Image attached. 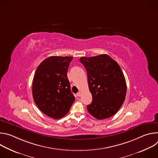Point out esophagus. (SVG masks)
Wrapping results in <instances>:
<instances>
[{
  "label": "esophagus",
  "instance_id": "34e87169",
  "mask_svg": "<svg viewBox=\"0 0 158 158\" xmlns=\"http://www.w3.org/2000/svg\"><path fill=\"white\" fill-rule=\"evenodd\" d=\"M81 94H82V93H81V92H79L77 94V96H79V97H80L81 96Z\"/></svg>",
  "mask_w": 158,
  "mask_h": 158
}]
</instances>
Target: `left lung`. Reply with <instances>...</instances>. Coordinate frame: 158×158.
Instances as JSON below:
<instances>
[{
	"instance_id": "obj_1",
	"label": "left lung",
	"mask_w": 158,
	"mask_h": 158,
	"mask_svg": "<svg viewBox=\"0 0 158 158\" xmlns=\"http://www.w3.org/2000/svg\"><path fill=\"white\" fill-rule=\"evenodd\" d=\"M80 62L86 69L93 96L91 104L87 106L89 114L98 119L114 116L123 105L127 91L120 66L107 54L82 57Z\"/></svg>"
}]
</instances>
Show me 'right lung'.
<instances>
[{"mask_svg":"<svg viewBox=\"0 0 158 158\" xmlns=\"http://www.w3.org/2000/svg\"><path fill=\"white\" fill-rule=\"evenodd\" d=\"M73 57L51 56L37 67L32 83V96L44 114L53 119L66 115L75 101L67 73Z\"/></svg>","mask_w":158,"mask_h":158,"instance_id":"right-lung-1","label":"right lung"}]
</instances>
